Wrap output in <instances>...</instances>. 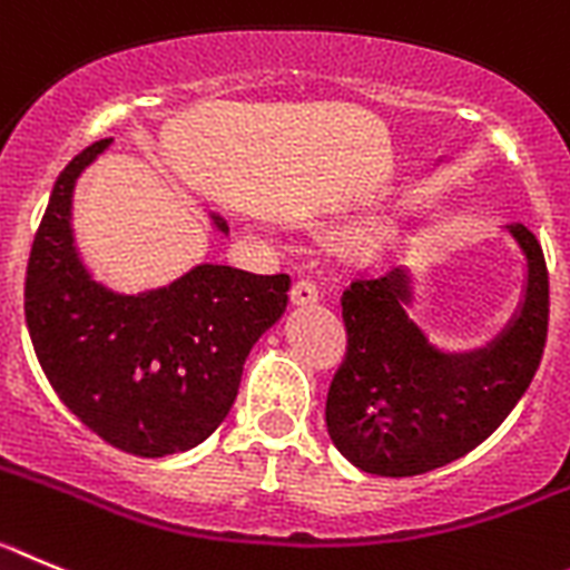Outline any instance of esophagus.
Returning <instances> with one entry per match:
<instances>
[{"mask_svg": "<svg viewBox=\"0 0 570 570\" xmlns=\"http://www.w3.org/2000/svg\"><path fill=\"white\" fill-rule=\"evenodd\" d=\"M289 297H292V304H295V306H312V304H317L321 292H317V284L309 278V275H301V278L292 284Z\"/></svg>", "mask_w": 570, "mask_h": 570, "instance_id": "34e87169", "label": "esophagus"}]
</instances>
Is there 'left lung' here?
<instances>
[{"instance_id": "obj_1", "label": "left lung", "mask_w": 570, "mask_h": 570, "mask_svg": "<svg viewBox=\"0 0 570 570\" xmlns=\"http://www.w3.org/2000/svg\"><path fill=\"white\" fill-rule=\"evenodd\" d=\"M509 235L525 255V289L505 330L480 348L443 352L409 317L403 266L357 275L343 289L346 357L326 394V429L343 458L381 476H414L483 443L537 374L548 335V269L522 224Z\"/></svg>"}]
</instances>
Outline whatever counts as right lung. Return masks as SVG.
I'll return each mask as SVG.
<instances>
[{"label": "right lung", "instance_id": "add662e5", "mask_svg": "<svg viewBox=\"0 0 570 570\" xmlns=\"http://www.w3.org/2000/svg\"><path fill=\"white\" fill-rule=\"evenodd\" d=\"M110 147L101 138L56 178L24 278L39 366L90 432L138 458L204 443L224 423L240 372L286 309L289 275L198 264L173 284L125 295L99 284L73 244V189ZM213 224L229 233L222 215Z\"/></svg>", "mask_w": 570, "mask_h": 570}]
</instances>
